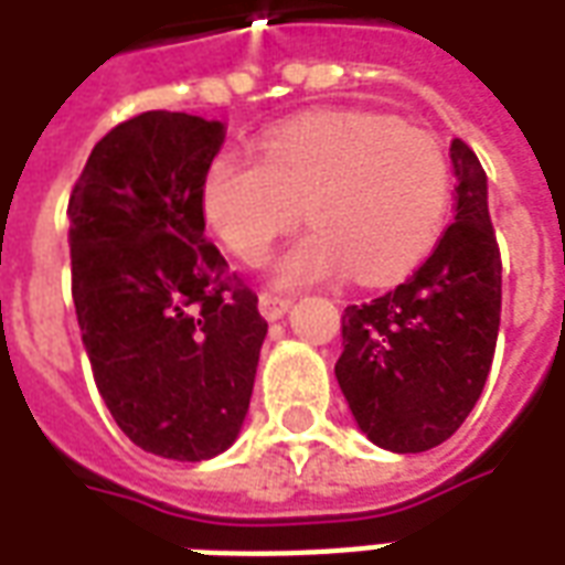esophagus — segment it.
Here are the masks:
<instances>
[{
	"label": "esophagus",
	"instance_id": "obj_1",
	"mask_svg": "<svg viewBox=\"0 0 565 565\" xmlns=\"http://www.w3.org/2000/svg\"><path fill=\"white\" fill-rule=\"evenodd\" d=\"M290 299H281V296H271V294H263L259 296V315L266 320H281L287 311H290Z\"/></svg>",
	"mask_w": 565,
	"mask_h": 565
}]
</instances>
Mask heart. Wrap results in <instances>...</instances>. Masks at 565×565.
<instances>
[{
	"label": "heart",
	"instance_id": "obj_1",
	"mask_svg": "<svg viewBox=\"0 0 565 565\" xmlns=\"http://www.w3.org/2000/svg\"><path fill=\"white\" fill-rule=\"evenodd\" d=\"M299 205L311 230L271 263L275 287L299 290L351 269L360 284L393 281L448 223V157L426 129L342 111L275 129L263 162L223 150L199 186L209 230L245 263L269 254Z\"/></svg>",
	"mask_w": 565,
	"mask_h": 565
}]
</instances>
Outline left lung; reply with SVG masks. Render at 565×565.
I'll return each mask as SVG.
<instances>
[{"label": "left lung", "instance_id": "obj_1", "mask_svg": "<svg viewBox=\"0 0 565 565\" xmlns=\"http://www.w3.org/2000/svg\"><path fill=\"white\" fill-rule=\"evenodd\" d=\"M454 223L424 266L391 294L342 315L335 379L356 426L379 448L420 454L450 438L484 391L502 308V263L487 174L450 141Z\"/></svg>", "mask_w": 565, "mask_h": 565}]
</instances>
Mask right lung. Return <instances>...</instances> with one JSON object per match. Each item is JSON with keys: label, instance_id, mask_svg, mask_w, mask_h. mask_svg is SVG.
Masks as SVG:
<instances>
[{"label": "right lung", "instance_id": "1", "mask_svg": "<svg viewBox=\"0 0 565 565\" xmlns=\"http://www.w3.org/2000/svg\"><path fill=\"white\" fill-rule=\"evenodd\" d=\"M221 120L145 111L93 148L68 199L72 299L108 412L132 445L211 460L245 424L269 323L205 238L199 186Z\"/></svg>", "mask_w": 565, "mask_h": 565}]
</instances>
